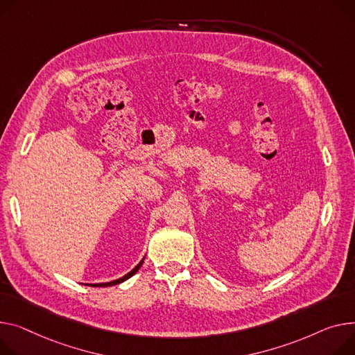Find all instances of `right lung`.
<instances>
[{
    "mask_svg": "<svg viewBox=\"0 0 355 355\" xmlns=\"http://www.w3.org/2000/svg\"><path fill=\"white\" fill-rule=\"evenodd\" d=\"M143 263H144V259L143 261H141L134 270H131L127 275H124V277H121V278H118V279H115V281H111V282H101V284H87V286H92V287H110V286H115V284H120V282H123V281H125V279H128L130 277H132L138 270H139V267L143 266Z\"/></svg>",
    "mask_w": 355,
    "mask_h": 355,
    "instance_id": "1",
    "label": "right lung"
}]
</instances>
